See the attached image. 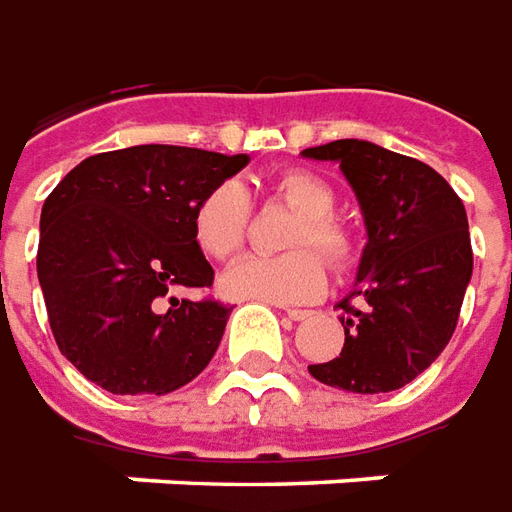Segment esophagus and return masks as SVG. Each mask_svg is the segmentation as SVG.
Returning a JSON list of instances; mask_svg holds the SVG:
<instances>
[{"label": "esophagus", "mask_w": 512, "mask_h": 512, "mask_svg": "<svg viewBox=\"0 0 512 512\" xmlns=\"http://www.w3.org/2000/svg\"><path fill=\"white\" fill-rule=\"evenodd\" d=\"M286 317L295 322H303L311 317V311H303V308H286Z\"/></svg>", "instance_id": "esophagus-1"}]
</instances>
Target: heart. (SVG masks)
Instances as JSON below:
<instances>
[{"mask_svg": "<svg viewBox=\"0 0 512 512\" xmlns=\"http://www.w3.org/2000/svg\"><path fill=\"white\" fill-rule=\"evenodd\" d=\"M273 195L289 209L300 212L286 237L289 253L281 256H248L220 278L223 295L234 300H262L275 306L311 303L325 292L328 270L353 267L358 239L336 212L339 195L328 179L311 170H286L273 181ZM253 217V204L245 184L226 179L215 184L192 209V239L204 256L226 262L245 245ZM320 249V257L316 250Z\"/></svg>", "mask_w": 512, "mask_h": 512, "instance_id": "b5f03b06", "label": "heart"}]
</instances>
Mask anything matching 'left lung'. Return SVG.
<instances>
[{"label":"left lung","mask_w":512,"mask_h":512,"mask_svg":"<svg viewBox=\"0 0 512 512\" xmlns=\"http://www.w3.org/2000/svg\"><path fill=\"white\" fill-rule=\"evenodd\" d=\"M303 157L339 162L369 234L355 289L339 303L342 353L308 372L355 394L402 389L458 325L474 264L463 201L430 165L366 140H333ZM353 296L365 306L355 309Z\"/></svg>","instance_id":"left-lung-1"}]
</instances>
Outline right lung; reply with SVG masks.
<instances>
[{
  "label": "right lung",
  "instance_id": "obj_1",
  "mask_svg": "<svg viewBox=\"0 0 512 512\" xmlns=\"http://www.w3.org/2000/svg\"><path fill=\"white\" fill-rule=\"evenodd\" d=\"M245 165V154L132 146L88 157L49 192L38 281L60 353L96 386L168 394L212 361L231 308L168 292L212 286L192 209Z\"/></svg>",
  "mask_w": 512,
  "mask_h": 512
}]
</instances>
